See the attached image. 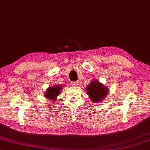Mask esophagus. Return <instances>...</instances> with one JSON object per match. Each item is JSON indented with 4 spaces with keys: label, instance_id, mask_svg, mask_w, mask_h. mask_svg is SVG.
Wrapping results in <instances>:
<instances>
[{
    "label": "esophagus",
    "instance_id": "1",
    "mask_svg": "<svg viewBox=\"0 0 150 150\" xmlns=\"http://www.w3.org/2000/svg\"><path fill=\"white\" fill-rule=\"evenodd\" d=\"M71 84H72V86H77L79 85V82L77 81L72 82H71Z\"/></svg>",
    "mask_w": 150,
    "mask_h": 150
}]
</instances>
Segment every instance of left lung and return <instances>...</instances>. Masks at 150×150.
Here are the masks:
<instances>
[{
	"label": "left lung",
	"mask_w": 150,
	"mask_h": 150,
	"mask_svg": "<svg viewBox=\"0 0 150 150\" xmlns=\"http://www.w3.org/2000/svg\"><path fill=\"white\" fill-rule=\"evenodd\" d=\"M86 91L90 100L94 103H100L106 97L109 90L106 86L100 83L97 79L91 81L87 87Z\"/></svg>",
	"instance_id": "left-lung-1"
}]
</instances>
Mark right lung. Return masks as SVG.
Returning a JSON list of instances; mask_svg holds the SVG:
<instances>
[{
  "instance_id": "obj_1",
  "label": "right lung",
  "mask_w": 150,
  "mask_h": 150,
  "mask_svg": "<svg viewBox=\"0 0 150 150\" xmlns=\"http://www.w3.org/2000/svg\"><path fill=\"white\" fill-rule=\"evenodd\" d=\"M62 87L61 85H53V86L49 87L45 91L44 97L48 100H51V101H55L57 96L59 95L60 91L62 90Z\"/></svg>"
}]
</instances>
